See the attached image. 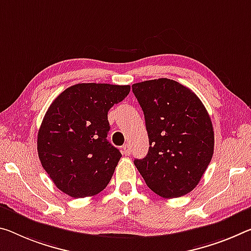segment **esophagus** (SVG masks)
<instances>
[{"instance_id": "1", "label": "esophagus", "mask_w": 251, "mask_h": 251, "mask_svg": "<svg viewBox=\"0 0 251 251\" xmlns=\"http://www.w3.org/2000/svg\"><path fill=\"white\" fill-rule=\"evenodd\" d=\"M122 150H123V154H125V155H129L130 152H132V147H130L129 144L123 145Z\"/></svg>"}]
</instances>
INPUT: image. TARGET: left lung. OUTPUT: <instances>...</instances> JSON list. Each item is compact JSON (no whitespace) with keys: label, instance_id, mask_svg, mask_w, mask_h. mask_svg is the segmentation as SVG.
Listing matches in <instances>:
<instances>
[{"label":"left lung","instance_id":"obj_1","mask_svg":"<svg viewBox=\"0 0 251 251\" xmlns=\"http://www.w3.org/2000/svg\"><path fill=\"white\" fill-rule=\"evenodd\" d=\"M145 117L150 147L134 161L147 186L166 199L192 191L211 162L212 122L196 94L168 78L134 83Z\"/></svg>","mask_w":251,"mask_h":251}]
</instances>
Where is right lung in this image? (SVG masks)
I'll use <instances>...</instances> for the list:
<instances>
[{
  "instance_id": "right-lung-1",
  "label": "right lung",
  "mask_w": 251,
  "mask_h": 251,
  "mask_svg": "<svg viewBox=\"0 0 251 251\" xmlns=\"http://www.w3.org/2000/svg\"><path fill=\"white\" fill-rule=\"evenodd\" d=\"M129 90V86L77 83L48 108L38 132V154L63 193L75 199L93 197L109 183L122 154L107 140V114Z\"/></svg>"
}]
</instances>
